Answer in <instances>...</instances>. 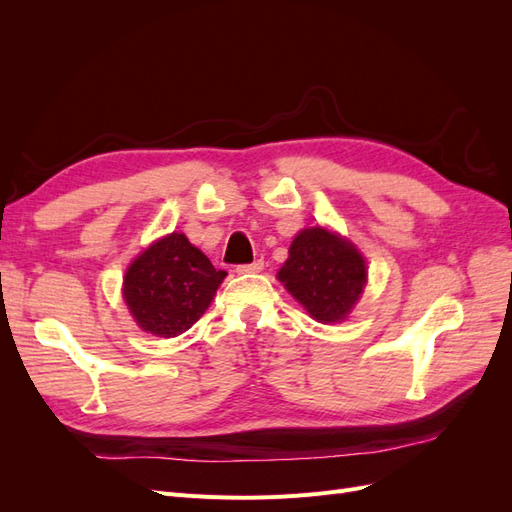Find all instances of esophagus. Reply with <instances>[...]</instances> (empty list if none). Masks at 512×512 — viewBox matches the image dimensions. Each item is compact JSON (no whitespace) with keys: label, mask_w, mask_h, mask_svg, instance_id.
I'll list each match as a JSON object with an SVG mask.
<instances>
[{"label":"esophagus","mask_w":512,"mask_h":512,"mask_svg":"<svg viewBox=\"0 0 512 512\" xmlns=\"http://www.w3.org/2000/svg\"><path fill=\"white\" fill-rule=\"evenodd\" d=\"M262 267H265V262H262V260H254V262H250V265H239V267H237V273H239V275L260 273Z\"/></svg>","instance_id":"34e87169"}]
</instances>
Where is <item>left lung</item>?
<instances>
[{"instance_id":"obj_1","label":"left lung","mask_w":512,"mask_h":512,"mask_svg":"<svg viewBox=\"0 0 512 512\" xmlns=\"http://www.w3.org/2000/svg\"><path fill=\"white\" fill-rule=\"evenodd\" d=\"M277 280L318 322H342L363 294L367 267L348 239L312 226L294 237Z\"/></svg>"}]
</instances>
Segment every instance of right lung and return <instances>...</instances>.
<instances>
[{
    "label": "right lung",
    "mask_w": 512,
    "mask_h": 512,
    "mask_svg": "<svg viewBox=\"0 0 512 512\" xmlns=\"http://www.w3.org/2000/svg\"><path fill=\"white\" fill-rule=\"evenodd\" d=\"M224 277L188 237L170 232L128 267L123 299L145 333L177 337L207 312Z\"/></svg>",
    "instance_id": "add662e5"
}]
</instances>
